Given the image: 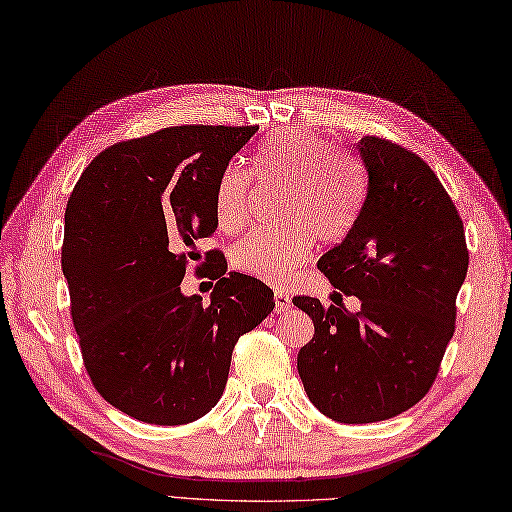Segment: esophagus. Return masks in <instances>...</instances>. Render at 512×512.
<instances>
[{"instance_id":"esophagus-1","label":"esophagus","mask_w":512,"mask_h":512,"mask_svg":"<svg viewBox=\"0 0 512 512\" xmlns=\"http://www.w3.org/2000/svg\"><path fill=\"white\" fill-rule=\"evenodd\" d=\"M273 299H276V313L278 315L286 313V310L291 308V297H289V293H286V291L276 289V291H273Z\"/></svg>"}]
</instances>
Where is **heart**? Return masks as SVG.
<instances>
[{
  "instance_id": "heart-1",
  "label": "heart",
  "mask_w": 512,
  "mask_h": 512,
  "mask_svg": "<svg viewBox=\"0 0 512 512\" xmlns=\"http://www.w3.org/2000/svg\"><path fill=\"white\" fill-rule=\"evenodd\" d=\"M260 182H284L278 215L286 223L260 228L232 247V265L245 276L282 284L302 267L315 236L334 243L350 232L363 204V171L315 134L284 130L260 145L254 158ZM254 178L241 167L221 171L215 215L221 230L239 232L252 219Z\"/></svg>"
}]
</instances>
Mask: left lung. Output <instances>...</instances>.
Returning <instances> with one entry per match:
<instances>
[{
    "label": "left lung",
    "instance_id": "left-lung-1",
    "mask_svg": "<svg viewBox=\"0 0 512 512\" xmlns=\"http://www.w3.org/2000/svg\"><path fill=\"white\" fill-rule=\"evenodd\" d=\"M369 189L345 239L319 258L350 314L293 297L315 334L297 354L308 400L339 423L384 421L432 389L456 328L469 252L458 210L428 162L380 136H363Z\"/></svg>",
    "mask_w": 512,
    "mask_h": 512
}]
</instances>
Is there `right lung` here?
Returning <instances> with one entry per match:
<instances>
[{
  "label": "right lung",
  "instance_id": "1",
  "mask_svg": "<svg viewBox=\"0 0 512 512\" xmlns=\"http://www.w3.org/2000/svg\"><path fill=\"white\" fill-rule=\"evenodd\" d=\"M256 130L173 126L121 141L73 186L62 241L73 328L97 393L134 419L204 417L226 389L239 336L276 306L267 284L226 273V258L213 265L210 304L180 291L195 243L217 230L221 171Z\"/></svg>",
  "mask_w": 512,
  "mask_h": 512
}]
</instances>
